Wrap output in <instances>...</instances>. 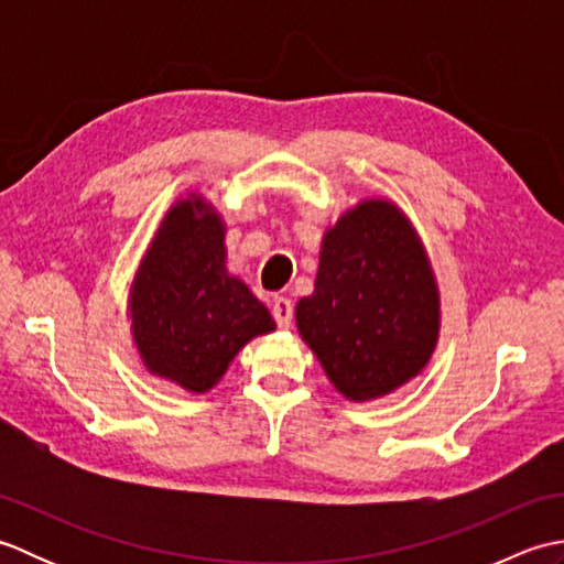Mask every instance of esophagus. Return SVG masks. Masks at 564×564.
Returning <instances> with one entry per match:
<instances>
[{
  "mask_svg": "<svg viewBox=\"0 0 564 564\" xmlns=\"http://www.w3.org/2000/svg\"><path fill=\"white\" fill-rule=\"evenodd\" d=\"M271 315L275 319V325H279L281 329H289L293 322V305L289 297H275L271 305Z\"/></svg>",
  "mask_w": 564,
  "mask_h": 564,
  "instance_id": "obj_1",
  "label": "esophagus"
}]
</instances>
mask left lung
Instances as JSON below:
<instances>
[{
  "label": "left lung",
  "mask_w": 564,
  "mask_h": 564,
  "mask_svg": "<svg viewBox=\"0 0 564 564\" xmlns=\"http://www.w3.org/2000/svg\"><path fill=\"white\" fill-rule=\"evenodd\" d=\"M297 332L332 386L366 402L422 373L438 341V289L422 239L390 200L368 198L322 237Z\"/></svg>",
  "instance_id": "left-lung-1"
}]
</instances>
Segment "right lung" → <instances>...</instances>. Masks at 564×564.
I'll return each mask as SVG.
<instances>
[{
	"instance_id": "right-lung-1",
	"label": "right lung",
	"mask_w": 564,
	"mask_h": 564,
	"mask_svg": "<svg viewBox=\"0 0 564 564\" xmlns=\"http://www.w3.org/2000/svg\"><path fill=\"white\" fill-rule=\"evenodd\" d=\"M225 225L203 196L176 200L130 285V329L152 376L208 392L247 341L275 329L267 305L227 273Z\"/></svg>"
}]
</instances>
